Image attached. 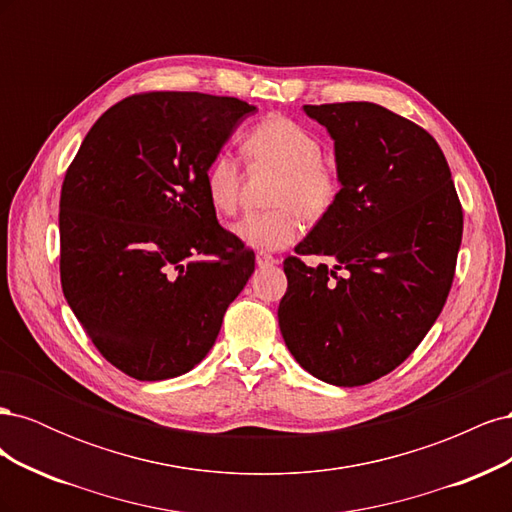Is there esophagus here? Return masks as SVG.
I'll return each mask as SVG.
<instances>
[{
  "label": "esophagus",
  "instance_id": "1",
  "mask_svg": "<svg viewBox=\"0 0 512 512\" xmlns=\"http://www.w3.org/2000/svg\"><path fill=\"white\" fill-rule=\"evenodd\" d=\"M256 265L258 267H269V265H277V258L267 254V252H258L256 254Z\"/></svg>",
  "mask_w": 512,
  "mask_h": 512
}]
</instances>
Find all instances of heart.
Instances as JSON below:
<instances>
[{"label":"heart","mask_w":512,"mask_h":512,"mask_svg":"<svg viewBox=\"0 0 512 512\" xmlns=\"http://www.w3.org/2000/svg\"><path fill=\"white\" fill-rule=\"evenodd\" d=\"M243 151L258 166L280 170L271 196V211H252L232 226L245 245L256 250H282L301 237V218L320 222L342 196L337 168L322 160L320 138L284 115H269L245 134ZM203 188L209 207L218 215H232L239 205L241 166L222 151L205 168Z\"/></svg>","instance_id":"b5f03b06"}]
</instances>
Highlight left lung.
Wrapping results in <instances>:
<instances>
[{
  "label": "left lung",
  "instance_id": "obj_1",
  "mask_svg": "<svg viewBox=\"0 0 512 512\" xmlns=\"http://www.w3.org/2000/svg\"><path fill=\"white\" fill-rule=\"evenodd\" d=\"M335 141L342 196L284 260L277 309L303 369L335 386L389 374L423 342L453 286L463 211L427 130L374 102L305 104Z\"/></svg>",
  "mask_w": 512,
  "mask_h": 512
}]
</instances>
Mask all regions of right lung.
Here are the masks:
<instances>
[{
    "label": "right lung",
    "mask_w": 512,
    "mask_h": 512,
    "mask_svg": "<svg viewBox=\"0 0 512 512\" xmlns=\"http://www.w3.org/2000/svg\"><path fill=\"white\" fill-rule=\"evenodd\" d=\"M256 106L198 91L123 98L91 126L59 198L64 297L136 380L190 371L215 344L254 252L222 228L203 175Z\"/></svg>",
    "instance_id": "1"
}]
</instances>
